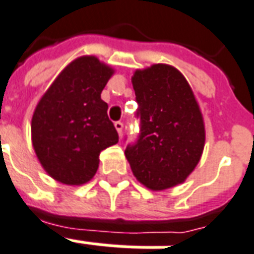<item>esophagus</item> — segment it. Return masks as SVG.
Here are the masks:
<instances>
[{"mask_svg":"<svg viewBox=\"0 0 254 254\" xmlns=\"http://www.w3.org/2000/svg\"><path fill=\"white\" fill-rule=\"evenodd\" d=\"M114 127H116V129H117V131H119V134H120V135L123 134L124 124L121 123V121H117V123H114Z\"/></svg>","mask_w":254,"mask_h":254,"instance_id":"obj_1","label":"esophagus"}]
</instances>
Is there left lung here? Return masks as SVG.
<instances>
[{
	"instance_id": "obj_1",
	"label": "left lung",
	"mask_w": 254,
	"mask_h": 254,
	"mask_svg": "<svg viewBox=\"0 0 254 254\" xmlns=\"http://www.w3.org/2000/svg\"><path fill=\"white\" fill-rule=\"evenodd\" d=\"M140 133L125 156L142 185L164 190L185 181L204 150L205 127L194 94L176 67L157 64L133 78Z\"/></svg>"
}]
</instances>
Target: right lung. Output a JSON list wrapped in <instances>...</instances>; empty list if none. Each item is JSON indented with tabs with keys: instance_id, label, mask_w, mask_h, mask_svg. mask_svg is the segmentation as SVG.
<instances>
[{
	"instance_id": "add662e5",
	"label": "right lung",
	"mask_w": 254,
	"mask_h": 254,
	"mask_svg": "<svg viewBox=\"0 0 254 254\" xmlns=\"http://www.w3.org/2000/svg\"><path fill=\"white\" fill-rule=\"evenodd\" d=\"M113 70L93 56L74 60L38 102L32 119L33 148L60 183L82 185L98 169L100 153L119 142L102 89Z\"/></svg>"
}]
</instances>
